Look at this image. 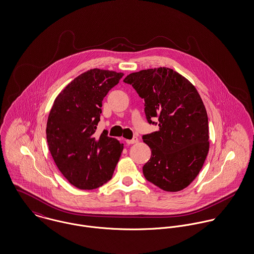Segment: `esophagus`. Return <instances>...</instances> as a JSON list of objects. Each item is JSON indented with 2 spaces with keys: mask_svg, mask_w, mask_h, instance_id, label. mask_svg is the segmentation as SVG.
<instances>
[{
  "mask_svg": "<svg viewBox=\"0 0 254 254\" xmlns=\"http://www.w3.org/2000/svg\"><path fill=\"white\" fill-rule=\"evenodd\" d=\"M138 142V138L135 136V137H133L132 139H127V143L128 144V145H130V144H135V143H137Z\"/></svg>",
  "mask_w": 254,
  "mask_h": 254,
  "instance_id": "1",
  "label": "esophagus"
}]
</instances>
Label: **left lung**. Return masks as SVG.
Wrapping results in <instances>:
<instances>
[{
	"instance_id": "8db88e82",
	"label": "left lung",
	"mask_w": 254,
	"mask_h": 254,
	"mask_svg": "<svg viewBox=\"0 0 254 254\" xmlns=\"http://www.w3.org/2000/svg\"><path fill=\"white\" fill-rule=\"evenodd\" d=\"M124 82L144 100L148 123L159 121L157 131L142 136L152 152L143 167L145 178L167 192L185 189L209 150L207 114L196 87L167 67L131 73Z\"/></svg>"
}]
</instances>
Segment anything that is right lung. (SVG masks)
<instances>
[{
	"label": "right lung",
	"instance_id": "right-lung-1",
	"mask_svg": "<svg viewBox=\"0 0 254 254\" xmlns=\"http://www.w3.org/2000/svg\"><path fill=\"white\" fill-rule=\"evenodd\" d=\"M124 76L90 69L75 78L57 95L48 118L47 140L60 172L75 187L92 190L112 178L124 144L94 133L102 100Z\"/></svg>",
	"mask_w": 254,
	"mask_h": 254
}]
</instances>
